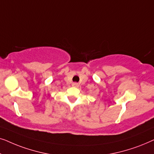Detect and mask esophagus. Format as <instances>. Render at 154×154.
Instances as JSON below:
<instances>
[{"label":"esophagus","mask_w":154,"mask_h":154,"mask_svg":"<svg viewBox=\"0 0 154 154\" xmlns=\"http://www.w3.org/2000/svg\"><path fill=\"white\" fill-rule=\"evenodd\" d=\"M73 86H78V85H79V84H78L77 83H73Z\"/></svg>","instance_id":"1"}]
</instances>
